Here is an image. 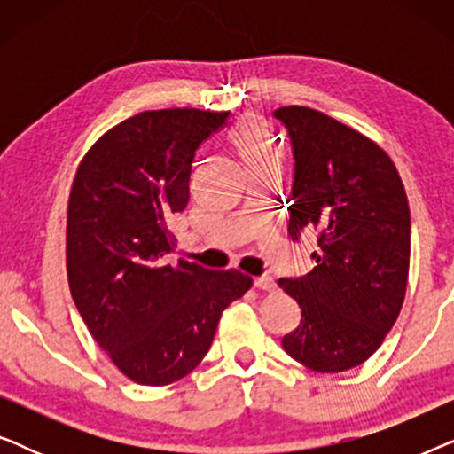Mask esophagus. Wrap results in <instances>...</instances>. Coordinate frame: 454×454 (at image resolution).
<instances>
[{
    "mask_svg": "<svg viewBox=\"0 0 454 454\" xmlns=\"http://www.w3.org/2000/svg\"><path fill=\"white\" fill-rule=\"evenodd\" d=\"M254 287H258V289H262V291H275L277 289V283H275V278H272L270 275H262V277L254 278Z\"/></svg>",
    "mask_w": 454,
    "mask_h": 454,
    "instance_id": "obj_1",
    "label": "esophagus"
}]
</instances>
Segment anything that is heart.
Returning <instances> with one entry per match:
<instances>
[{"instance_id":"obj_1","label":"heart","mask_w":454,"mask_h":454,"mask_svg":"<svg viewBox=\"0 0 454 454\" xmlns=\"http://www.w3.org/2000/svg\"><path fill=\"white\" fill-rule=\"evenodd\" d=\"M229 146L238 154L247 173L281 165L283 148L278 145L277 136L258 115H246L244 120L235 123L229 134Z\"/></svg>"}]
</instances>
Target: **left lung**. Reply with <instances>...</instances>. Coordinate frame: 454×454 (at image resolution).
<instances>
[{
    "instance_id": "1",
    "label": "left lung",
    "mask_w": 454,
    "mask_h": 454,
    "mask_svg": "<svg viewBox=\"0 0 454 454\" xmlns=\"http://www.w3.org/2000/svg\"><path fill=\"white\" fill-rule=\"evenodd\" d=\"M294 146L291 239L316 233V266L278 287L301 309L283 349L314 372L364 364L399 318L407 291L411 219L387 153L322 111H275Z\"/></svg>"
}]
</instances>
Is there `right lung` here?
<instances>
[{
  "label": "right lung",
  "mask_w": 454,
  "mask_h": 454,
  "mask_svg": "<svg viewBox=\"0 0 454 454\" xmlns=\"http://www.w3.org/2000/svg\"><path fill=\"white\" fill-rule=\"evenodd\" d=\"M229 111H142L80 160L67 200V283L92 339L129 380L165 387L190 374L223 309L252 287L239 270L169 264L173 216L188 207L204 140Z\"/></svg>",
  "instance_id": "right-lung-1"
}]
</instances>
